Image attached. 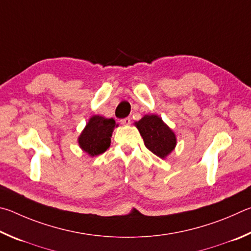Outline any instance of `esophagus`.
Wrapping results in <instances>:
<instances>
[{
    "instance_id": "obj_1",
    "label": "esophagus",
    "mask_w": 251,
    "mask_h": 251,
    "mask_svg": "<svg viewBox=\"0 0 251 251\" xmlns=\"http://www.w3.org/2000/svg\"><path fill=\"white\" fill-rule=\"evenodd\" d=\"M120 122H121V125H123V126H129L130 123H131V118H125V119H121Z\"/></svg>"
}]
</instances>
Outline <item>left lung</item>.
Instances as JSON below:
<instances>
[{"instance_id":"left-lung-1","label":"left lung","mask_w":251,"mask_h":251,"mask_svg":"<svg viewBox=\"0 0 251 251\" xmlns=\"http://www.w3.org/2000/svg\"><path fill=\"white\" fill-rule=\"evenodd\" d=\"M144 146L161 159H165L176 146L175 133L156 114H146L135 122Z\"/></svg>"}]
</instances>
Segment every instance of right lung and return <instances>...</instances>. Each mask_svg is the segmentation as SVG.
<instances>
[{
	"instance_id": "1",
	"label": "right lung",
	"mask_w": 251,
	"mask_h": 251,
	"mask_svg": "<svg viewBox=\"0 0 251 251\" xmlns=\"http://www.w3.org/2000/svg\"><path fill=\"white\" fill-rule=\"evenodd\" d=\"M116 121L101 116H92L78 138V143L90 156L99 155L107 151L111 143V135Z\"/></svg>"
}]
</instances>
